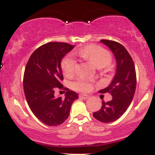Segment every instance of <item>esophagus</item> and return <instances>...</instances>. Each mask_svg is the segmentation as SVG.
Returning <instances> with one entry per match:
<instances>
[{"label":"esophagus","instance_id":"34e87169","mask_svg":"<svg viewBox=\"0 0 155 155\" xmlns=\"http://www.w3.org/2000/svg\"><path fill=\"white\" fill-rule=\"evenodd\" d=\"M79 97L82 98V99L84 100H86L89 97V95L85 94H79Z\"/></svg>","mask_w":155,"mask_h":155}]
</instances>
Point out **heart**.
Segmentation results:
<instances>
[{"mask_svg": "<svg viewBox=\"0 0 155 155\" xmlns=\"http://www.w3.org/2000/svg\"><path fill=\"white\" fill-rule=\"evenodd\" d=\"M79 57L91 62L96 68H103L108 66L112 61V56L107 50L97 45H90L76 51ZM77 62L72 55L69 54L63 59L61 63L62 70L67 77L74 74ZM73 89L79 91H88L91 89V82L87 79L80 77L72 84Z\"/></svg>", "mask_w": 155, "mask_h": 155, "instance_id": "b5f03b06", "label": "heart"}]
</instances>
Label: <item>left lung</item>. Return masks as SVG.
<instances>
[{
	"label": "left lung",
	"mask_w": 155,
	"mask_h": 155,
	"mask_svg": "<svg viewBox=\"0 0 155 155\" xmlns=\"http://www.w3.org/2000/svg\"><path fill=\"white\" fill-rule=\"evenodd\" d=\"M101 42L109 47L115 56L116 70L111 83L100 91L101 93H110L112 101H103L102 107L94 112L93 116L101 122L110 123L118 119L130 105L137 86V76L134 61L122 45L108 40Z\"/></svg>",
	"instance_id": "1"
}]
</instances>
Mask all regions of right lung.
<instances>
[{
  "mask_svg": "<svg viewBox=\"0 0 155 155\" xmlns=\"http://www.w3.org/2000/svg\"><path fill=\"white\" fill-rule=\"evenodd\" d=\"M74 45L50 42L35 50L30 57L24 73L25 95L31 112L45 124L58 126L68 119L77 93L70 91L65 97H54L55 88H61V61Z\"/></svg>",
  "mask_w": 155,
  "mask_h": 155,
  "instance_id": "right-lung-1",
  "label": "right lung"
}]
</instances>
